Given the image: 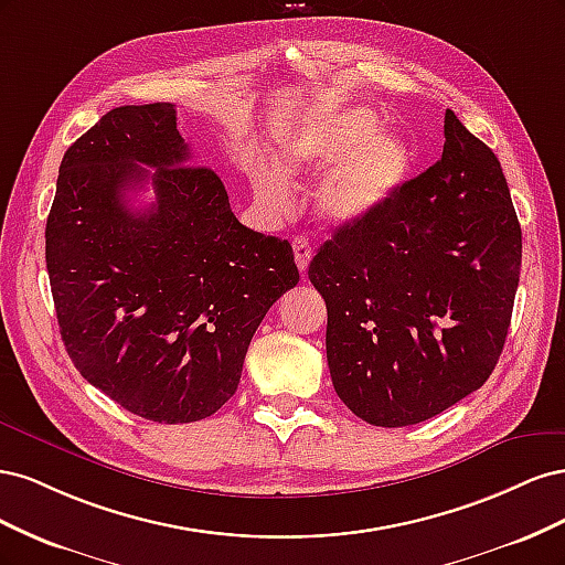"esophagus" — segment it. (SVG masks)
I'll return each instance as SVG.
<instances>
[{"mask_svg": "<svg viewBox=\"0 0 565 565\" xmlns=\"http://www.w3.org/2000/svg\"><path fill=\"white\" fill-rule=\"evenodd\" d=\"M292 249H295V262H297L299 270H301V273H306V268H309L311 256H313V249H311L309 237L297 235L295 241H292Z\"/></svg>", "mask_w": 565, "mask_h": 565, "instance_id": "1", "label": "esophagus"}]
</instances>
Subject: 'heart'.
<instances>
[{"label": "heart", "instance_id": "b5f03b06", "mask_svg": "<svg viewBox=\"0 0 565 565\" xmlns=\"http://www.w3.org/2000/svg\"><path fill=\"white\" fill-rule=\"evenodd\" d=\"M276 160L280 169L262 162L249 172L252 191L264 207L289 212L292 185L287 177L332 163L316 191L318 212L332 224H353L398 195L413 174L415 152L403 136L384 131L377 113L347 106L282 129L276 136Z\"/></svg>", "mask_w": 565, "mask_h": 565}]
</instances>
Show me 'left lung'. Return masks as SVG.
Returning a JSON list of instances; mask_svg holds the SVG:
<instances>
[{"instance_id": "left-lung-1", "label": "left lung", "mask_w": 565, "mask_h": 565, "mask_svg": "<svg viewBox=\"0 0 565 565\" xmlns=\"http://www.w3.org/2000/svg\"><path fill=\"white\" fill-rule=\"evenodd\" d=\"M443 156L388 204L339 226L309 278L328 306L337 396L374 426L431 419L500 361L521 226L494 152L446 110Z\"/></svg>"}]
</instances>
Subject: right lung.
<instances>
[{
  "instance_id": "obj_1",
  "label": "right lung",
  "mask_w": 565,
  "mask_h": 565,
  "mask_svg": "<svg viewBox=\"0 0 565 565\" xmlns=\"http://www.w3.org/2000/svg\"><path fill=\"white\" fill-rule=\"evenodd\" d=\"M146 180L157 202L131 211L126 193ZM44 235L71 361L160 424L204 419L233 396L256 328L299 282L292 245L235 218L172 104L115 108L65 150Z\"/></svg>"
}]
</instances>
